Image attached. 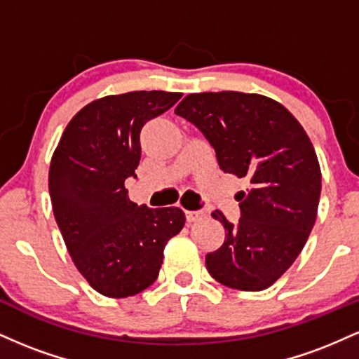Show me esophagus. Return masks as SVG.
Returning a JSON list of instances; mask_svg holds the SVG:
<instances>
[{
	"label": "esophagus",
	"mask_w": 359,
	"mask_h": 359,
	"mask_svg": "<svg viewBox=\"0 0 359 359\" xmlns=\"http://www.w3.org/2000/svg\"><path fill=\"white\" fill-rule=\"evenodd\" d=\"M205 214L204 211H185V219L187 222H197V221H203L205 219Z\"/></svg>",
	"instance_id": "1"
}]
</instances>
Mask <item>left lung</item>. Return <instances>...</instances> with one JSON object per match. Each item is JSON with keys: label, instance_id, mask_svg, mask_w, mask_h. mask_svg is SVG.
<instances>
[{"label": "left lung", "instance_id": "obj_1", "mask_svg": "<svg viewBox=\"0 0 359 359\" xmlns=\"http://www.w3.org/2000/svg\"><path fill=\"white\" fill-rule=\"evenodd\" d=\"M175 114L211 143L221 170L250 180V191L236 194V224L212 212L226 238L205 255L208 271L238 290L269 288L290 269L316 222L320 167L311 140L290 111L259 94H189Z\"/></svg>", "mask_w": 359, "mask_h": 359}]
</instances>
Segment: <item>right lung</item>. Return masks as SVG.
Masks as SVG:
<instances>
[{"label": "right lung", "instance_id": "1", "mask_svg": "<svg viewBox=\"0 0 359 359\" xmlns=\"http://www.w3.org/2000/svg\"><path fill=\"white\" fill-rule=\"evenodd\" d=\"M182 97L133 90L84 106L53 151L48 192L74 265L106 297L137 295L158 277L167 241L184 228L179 208L131 203L126 179H137L140 131Z\"/></svg>", "mask_w": 359, "mask_h": 359}]
</instances>
